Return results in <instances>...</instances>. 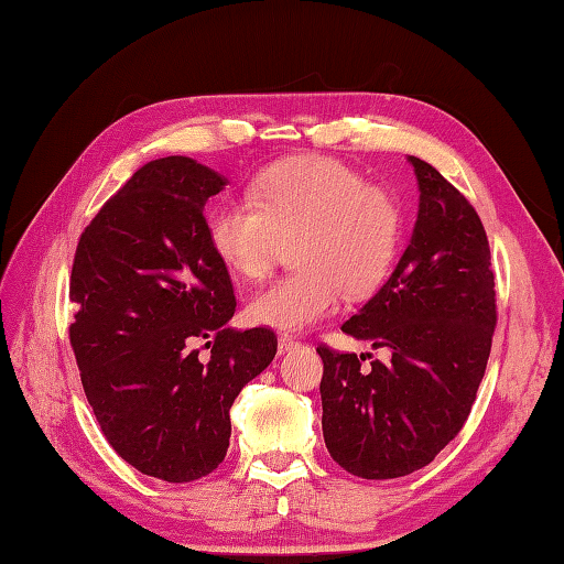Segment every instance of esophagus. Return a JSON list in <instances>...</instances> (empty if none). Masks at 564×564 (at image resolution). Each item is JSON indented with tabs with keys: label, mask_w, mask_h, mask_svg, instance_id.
<instances>
[{
	"label": "esophagus",
	"mask_w": 564,
	"mask_h": 564,
	"mask_svg": "<svg viewBox=\"0 0 564 564\" xmlns=\"http://www.w3.org/2000/svg\"><path fill=\"white\" fill-rule=\"evenodd\" d=\"M294 347H299V341H296L292 335H280V337H278V349H280V354L290 351V349H294Z\"/></svg>",
	"instance_id": "esophagus-1"
}]
</instances>
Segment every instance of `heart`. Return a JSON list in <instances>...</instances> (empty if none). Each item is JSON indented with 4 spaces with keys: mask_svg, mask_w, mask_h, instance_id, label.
Returning a JSON list of instances; mask_svg holds the SVG:
<instances>
[{
    "mask_svg": "<svg viewBox=\"0 0 564 564\" xmlns=\"http://www.w3.org/2000/svg\"><path fill=\"white\" fill-rule=\"evenodd\" d=\"M210 249L231 274L263 280L292 241V274L246 304V318L274 329H304L349 296L388 280L402 243V210L390 191L333 158H294L260 170L246 200L208 213Z\"/></svg>",
    "mask_w": 564,
    "mask_h": 564,
    "instance_id": "b5f03b06",
    "label": "heart"
}]
</instances>
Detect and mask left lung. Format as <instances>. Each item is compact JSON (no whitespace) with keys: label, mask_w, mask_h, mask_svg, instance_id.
Here are the masks:
<instances>
[{"label":"left lung","mask_w":564,"mask_h":564,"mask_svg":"<svg viewBox=\"0 0 564 564\" xmlns=\"http://www.w3.org/2000/svg\"><path fill=\"white\" fill-rule=\"evenodd\" d=\"M419 182L414 235L390 280L341 325L390 361L318 347L323 437L361 478L431 464L469 419L496 333V274L474 205L433 164L406 158Z\"/></svg>","instance_id":"left-lung-1"}]
</instances>
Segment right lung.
I'll list each match as a JSON object with an SVG mask.
<instances>
[{
	"mask_svg": "<svg viewBox=\"0 0 564 564\" xmlns=\"http://www.w3.org/2000/svg\"><path fill=\"white\" fill-rule=\"evenodd\" d=\"M225 186L184 155L148 162L93 217L74 256L68 339L88 404L117 455L167 484L217 469L231 404L278 354L270 327H227L237 299L203 217Z\"/></svg>",
	"mask_w": 564,
	"mask_h": 564,
	"instance_id": "obj_1",
	"label": "right lung"
}]
</instances>
